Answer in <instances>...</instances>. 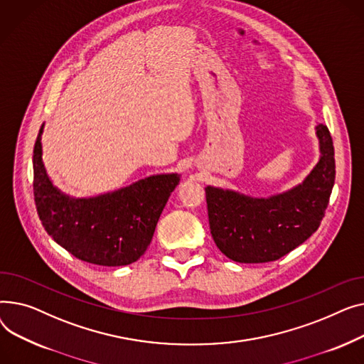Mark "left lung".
Listing matches in <instances>:
<instances>
[{
    "label": "left lung",
    "instance_id": "left-lung-1",
    "mask_svg": "<svg viewBox=\"0 0 364 364\" xmlns=\"http://www.w3.org/2000/svg\"><path fill=\"white\" fill-rule=\"evenodd\" d=\"M314 131L320 157L301 183L269 197L205 188L211 237L228 259L237 263L274 262L317 230L335 183V153L328 127L317 123Z\"/></svg>",
    "mask_w": 364,
    "mask_h": 364
}]
</instances>
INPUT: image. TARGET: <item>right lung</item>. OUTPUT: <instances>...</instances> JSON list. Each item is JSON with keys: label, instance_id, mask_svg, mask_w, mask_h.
<instances>
[{"label": "right lung", "instance_id": "right-lung-1", "mask_svg": "<svg viewBox=\"0 0 364 364\" xmlns=\"http://www.w3.org/2000/svg\"><path fill=\"white\" fill-rule=\"evenodd\" d=\"M44 126L33 148V196L47 233L87 263L113 267L141 259L181 175H151L100 196L72 197L54 185L42 160Z\"/></svg>", "mask_w": 364, "mask_h": 364}]
</instances>
